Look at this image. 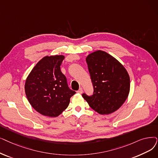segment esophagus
Segmentation results:
<instances>
[{"label": "esophagus", "mask_w": 158, "mask_h": 158, "mask_svg": "<svg viewBox=\"0 0 158 158\" xmlns=\"http://www.w3.org/2000/svg\"><path fill=\"white\" fill-rule=\"evenodd\" d=\"M82 92H83V88H80L79 89V90L77 91V93L81 94Z\"/></svg>", "instance_id": "1"}]
</instances>
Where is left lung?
<instances>
[{
	"instance_id": "obj_1",
	"label": "left lung",
	"mask_w": 158,
	"mask_h": 158,
	"mask_svg": "<svg viewBox=\"0 0 158 158\" xmlns=\"http://www.w3.org/2000/svg\"><path fill=\"white\" fill-rule=\"evenodd\" d=\"M94 87L91 96H82L95 111L109 114L118 110L128 98L130 77L119 61L108 53L98 50L86 58Z\"/></svg>"
}]
</instances>
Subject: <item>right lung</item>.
Instances as JSON below:
<instances>
[{"label": "right lung", "instance_id": "add662e5", "mask_svg": "<svg viewBox=\"0 0 158 158\" xmlns=\"http://www.w3.org/2000/svg\"><path fill=\"white\" fill-rule=\"evenodd\" d=\"M64 56H46L40 60L28 75L25 93L31 106L48 117H57L70 103L75 94L69 88L65 75L60 71Z\"/></svg>", "mask_w": 158, "mask_h": 158}]
</instances>
